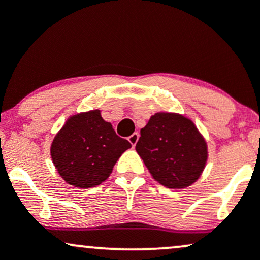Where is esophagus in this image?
<instances>
[{
	"instance_id": "obj_1",
	"label": "esophagus",
	"mask_w": 260,
	"mask_h": 260,
	"mask_svg": "<svg viewBox=\"0 0 260 260\" xmlns=\"http://www.w3.org/2000/svg\"><path fill=\"white\" fill-rule=\"evenodd\" d=\"M138 139H139V134H138V133H133L132 136L128 137V142H129L131 144L133 145V147L137 144V142H138Z\"/></svg>"
}]
</instances>
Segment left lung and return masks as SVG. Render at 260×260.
Segmentation results:
<instances>
[{
  "label": "left lung",
  "instance_id": "left-lung-1",
  "mask_svg": "<svg viewBox=\"0 0 260 260\" xmlns=\"http://www.w3.org/2000/svg\"><path fill=\"white\" fill-rule=\"evenodd\" d=\"M150 175L162 186L181 189L201 177L208 144L192 120L175 112H156L140 129L136 145Z\"/></svg>",
  "mask_w": 260,
  "mask_h": 260
}]
</instances>
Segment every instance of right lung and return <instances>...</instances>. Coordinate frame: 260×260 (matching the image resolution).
Masks as SVG:
<instances>
[{"instance_id":"add662e5","label":"right lung","mask_w":260,"mask_h":260,"mask_svg":"<svg viewBox=\"0 0 260 260\" xmlns=\"http://www.w3.org/2000/svg\"><path fill=\"white\" fill-rule=\"evenodd\" d=\"M131 147L96 109L68 117L53 138L50 153L56 170L68 184L91 188L109 178L115 164Z\"/></svg>"}]
</instances>
